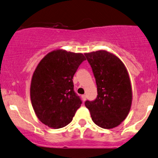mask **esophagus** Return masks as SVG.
<instances>
[{
  "mask_svg": "<svg viewBox=\"0 0 158 158\" xmlns=\"http://www.w3.org/2000/svg\"><path fill=\"white\" fill-rule=\"evenodd\" d=\"M81 99H82V100L85 102V101L86 100V95H82V96H81Z\"/></svg>",
  "mask_w": 158,
  "mask_h": 158,
  "instance_id": "obj_1",
  "label": "esophagus"
}]
</instances>
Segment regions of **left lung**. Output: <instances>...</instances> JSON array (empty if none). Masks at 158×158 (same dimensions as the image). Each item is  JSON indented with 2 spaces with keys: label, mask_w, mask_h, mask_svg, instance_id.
<instances>
[{
  "label": "left lung",
  "mask_w": 158,
  "mask_h": 158,
  "mask_svg": "<svg viewBox=\"0 0 158 158\" xmlns=\"http://www.w3.org/2000/svg\"><path fill=\"white\" fill-rule=\"evenodd\" d=\"M85 56L95 77L98 94L85 105L96 125L113 128L126 118L131 108L132 91L128 72L119 58L106 50Z\"/></svg>",
  "instance_id": "1"
}]
</instances>
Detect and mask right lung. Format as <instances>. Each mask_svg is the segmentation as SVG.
Instances as JSON below:
<instances>
[{"label": "right lung", "mask_w": 158, "mask_h": 158, "mask_svg": "<svg viewBox=\"0 0 158 158\" xmlns=\"http://www.w3.org/2000/svg\"><path fill=\"white\" fill-rule=\"evenodd\" d=\"M85 60L81 53L58 50L49 52L38 64L32 78L30 97L36 116L46 126H66L81 106L73 78Z\"/></svg>", "instance_id": "right-lung-1"}]
</instances>
